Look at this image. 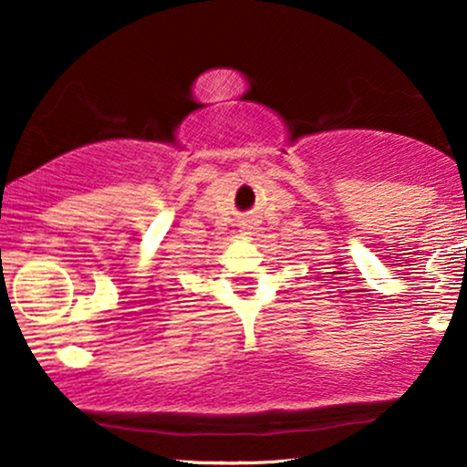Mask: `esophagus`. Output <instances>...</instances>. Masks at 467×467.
I'll list each match as a JSON object with an SVG mask.
<instances>
[{
  "instance_id": "esophagus-1",
  "label": "esophagus",
  "mask_w": 467,
  "mask_h": 467,
  "mask_svg": "<svg viewBox=\"0 0 467 467\" xmlns=\"http://www.w3.org/2000/svg\"><path fill=\"white\" fill-rule=\"evenodd\" d=\"M252 230H254V223H252L250 219H245V222L241 223V233H244V234H252Z\"/></svg>"
}]
</instances>
